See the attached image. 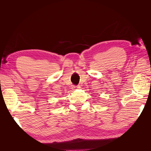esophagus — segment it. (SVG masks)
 <instances>
[{
  "mask_svg": "<svg viewBox=\"0 0 151 151\" xmlns=\"http://www.w3.org/2000/svg\"><path fill=\"white\" fill-rule=\"evenodd\" d=\"M72 89H79V88H80L81 87H80V86H75V85H73L72 86Z\"/></svg>",
  "mask_w": 151,
  "mask_h": 151,
  "instance_id": "1",
  "label": "esophagus"
}]
</instances>
